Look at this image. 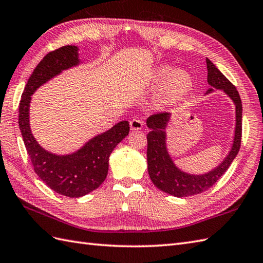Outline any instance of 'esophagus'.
Returning <instances> with one entry per match:
<instances>
[{"mask_svg":"<svg viewBox=\"0 0 263 263\" xmlns=\"http://www.w3.org/2000/svg\"><path fill=\"white\" fill-rule=\"evenodd\" d=\"M130 126H131V130L133 131L141 130L143 127V122L139 119H132L130 121Z\"/></svg>","mask_w":263,"mask_h":263,"instance_id":"esophagus-1","label":"esophagus"}]
</instances>
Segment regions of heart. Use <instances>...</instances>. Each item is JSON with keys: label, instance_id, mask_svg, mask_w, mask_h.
Returning a JSON list of instances; mask_svg holds the SVG:
<instances>
[{"label": "heart", "instance_id": "obj_1", "mask_svg": "<svg viewBox=\"0 0 263 263\" xmlns=\"http://www.w3.org/2000/svg\"><path fill=\"white\" fill-rule=\"evenodd\" d=\"M156 85L161 84L158 99L164 104L178 102L185 97L193 86V79L185 69H173L170 65L158 66L152 75Z\"/></svg>", "mask_w": 263, "mask_h": 263}]
</instances>
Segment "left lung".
Returning a JSON list of instances; mask_svg holds the SVG:
<instances>
[{
	"instance_id": "left-lung-1",
	"label": "left lung",
	"mask_w": 263,
	"mask_h": 263,
	"mask_svg": "<svg viewBox=\"0 0 263 263\" xmlns=\"http://www.w3.org/2000/svg\"><path fill=\"white\" fill-rule=\"evenodd\" d=\"M206 65L207 82L212 86V88L206 91V94L213 91V88L222 89L235 104L236 123L233 145L219 166L204 175H189L181 172L175 166L166 146V131L164 130L170 119V113H157L150 115L146 119V125L150 129V132L146 136V140H148L146 160H148L149 176L157 188L175 197L192 196V195H197L210 189L229 169L241 146L242 102L239 91L209 58H206Z\"/></svg>"
}]
</instances>
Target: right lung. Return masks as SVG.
<instances>
[{
  "label": "right lung",
  "instance_id": "add662e5",
  "mask_svg": "<svg viewBox=\"0 0 263 263\" xmlns=\"http://www.w3.org/2000/svg\"><path fill=\"white\" fill-rule=\"evenodd\" d=\"M78 64L76 46H64L47 53L28 79L19 105V127L34 173L52 191L67 197H82L102 185L107 176L109 155L130 131L129 122L121 121L66 156L48 152L35 141L29 123L31 95L49 79Z\"/></svg>",
  "mask_w": 263,
  "mask_h": 263
}]
</instances>
